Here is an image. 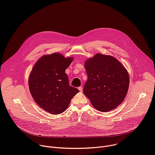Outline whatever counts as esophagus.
<instances>
[{"mask_svg": "<svg viewBox=\"0 0 155 155\" xmlns=\"http://www.w3.org/2000/svg\"><path fill=\"white\" fill-rule=\"evenodd\" d=\"M78 89H79V90L81 92H82V90H83V89H82V86H81V87H78Z\"/></svg>", "mask_w": 155, "mask_h": 155, "instance_id": "1", "label": "esophagus"}]
</instances>
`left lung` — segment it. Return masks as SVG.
I'll return each instance as SVG.
<instances>
[{
  "instance_id": "obj_1",
  "label": "left lung",
  "mask_w": 155,
  "mask_h": 155,
  "mask_svg": "<svg viewBox=\"0 0 155 155\" xmlns=\"http://www.w3.org/2000/svg\"><path fill=\"white\" fill-rule=\"evenodd\" d=\"M85 68L88 79L83 91L96 109L108 112L123 102L128 90L130 78L127 70L118 60L97 54L85 61Z\"/></svg>"
}]
</instances>
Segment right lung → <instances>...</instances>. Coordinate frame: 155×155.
I'll return each instance as SVG.
<instances>
[{
    "mask_svg": "<svg viewBox=\"0 0 155 155\" xmlns=\"http://www.w3.org/2000/svg\"><path fill=\"white\" fill-rule=\"evenodd\" d=\"M73 60L59 53L42 56L33 67L28 87L34 100L45 111L52 114L64 112L72 98L79 91L69 85L65 73Z\"/></svg>",
    "mask_w": 155,
    "mask_h": 155,
    "instance_id": "1",
    "label": "right lung"
}]
</instances>
